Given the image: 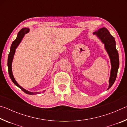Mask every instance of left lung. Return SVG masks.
<instances>
[{
	"instance_id": "1",
	"label": "left lung",
	"mask_w": 127,
	"mask_h": 127,
	"mask_svg": "<svg viewBox=\"0 0 127 127\" xmlns=\"http://www.w3.org/2000/svg\"><path fill=\"white\" fill-rule=\"evenodd\" d=\"M100 38L105 45V48L110 57L111 61V69L110 77L109 79V85L107 90L110 89L114 84L117 78V73L119 66V59L118 52L116 49V43L115 38L111 35L107 29L105 27L101 28L97 31L94 32Z\"/></svg>"
}]
</instances>
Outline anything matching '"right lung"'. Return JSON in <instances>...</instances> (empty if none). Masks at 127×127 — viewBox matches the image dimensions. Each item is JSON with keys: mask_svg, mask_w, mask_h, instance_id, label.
Listing matches in <instances>:
<instances>
[{"mask_svg": "<svg viewBox=\"0 0 127 127\" xmlns=\"http://www.w3.org/2000/svg\"><path fill=\"white\" fill-rule=\"evenodd\" d=\"M30 31V29H28V28H23V29H21L19 32L18 33V35H17V37L16 39L14 41H13L11 45V46H10V52L9 55H8V72H9V75L10 79L14 83L15 85H16L17 86H18L19 88L22 90V91L25 92L26 94H29V95H35V94H39V92H31L29 91H27L26 90H25L22 88L21 86L18 84V83L15 80V79L13 77V75L12 73V61L13 59V57L15 53V51H16V49L17 48V46H18V45L20 44L21 42V40H22L23 37H24L25 34L28 33Z\"/></svg>", "mask_w": 127, "mask_h": 127, "instance_id": "obj_1", "label": "right lung"}]
</instances>
